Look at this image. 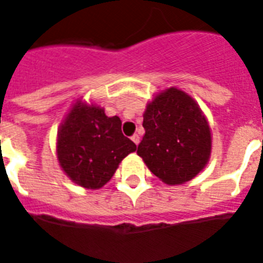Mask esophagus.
<instances>
[{
    "instance_id": "34e87169",
    "label": "esophagus",
    "mask_w": 263,
    "mask_h": 263,
    "mask_svg": "<svg viewBox=\"0 0 263 263\" xmlns=\"http://www.w3.org/2000/svg\"><path fill=\"white\" fill-rule=\"evenodd\" d=\"M131 140H132V142H134V143H135L136 145H138L139 143H140V136H139L138 134H135V135H134V136H132V138H131Z\"/></svg>"
}]
</instances>
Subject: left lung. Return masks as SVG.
Wrapping results in <instances>:
<instances>
[{
    "label": "left lung",
    "instance_id": "8db88e82",
    "mask_svg": "<svg viewBox=\"0 0 263 263\" xmlns=\"http://www.w3.org/2000/svg\"><path fill=\"white\" fill-rule=\"evenodd\" d=\"M138 155L168 186L194 179L211 156V129L198 103L179 88L155 95L143 114Z\"/></svg>",
    "mask_w": 263,
    "mask_h": 263
}]
</instances>
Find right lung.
Returning a JSON list of instances; mask_svg holds the SVG:
<instances>
[{"mask_svg": "<svg viewBox=\"0 0 263 263\" xmlns=\"http://www.w3.org/2000/svg\"><path fill=\"white\" fill-rule=\"evenodd\" d=\"M136 144L121 134V120L108 118L96 103L77 99L57 131L59 164L70 180L99 190L116 173L121 160Z\"/></svg>", "mask_w": 263, "mask_h": 263, "instance_id": "1", "label": "right lung"}]
</instances>
